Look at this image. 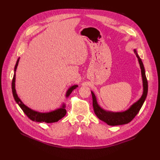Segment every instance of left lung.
Instances as JSON below:
<instances>
[{
	"instance_id": "8db88e82",
	"label": "left lung",
	"mask_w": 160,
	"mask_h": 160,
	"mask_svg": "<svg viewBox=\"0 0 160 160\" xmlns=\"http://www.w3.org/2000/svg\"><path fill=\"white\" fill-rule=\"evenodd\" d=\"M134 53H135V55H136L139 61V63H140V66L142 71V80H143L144 91L143 94H142V96L140 100L132 104L128 110L123 112L113 113V112L107 111L102 109V108L98 105L96 100V98L95 96L94 93L91 91V94H92L93 98V107L95 113H96L97 117L99 118L100 120L106 122L108 125L117 126L129 123V122L132 120V119L136 116L137 114L139 113V111H140V108H142V105H143L144 102L146 98H147L148 93V82L147 77H146L144 64L142 63V61L140 56H138V54L135 49L134 50Z\"/></svg>"
}]
</instances>
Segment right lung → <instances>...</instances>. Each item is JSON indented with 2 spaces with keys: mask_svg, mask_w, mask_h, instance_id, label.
Wrapping results in <instances>:
<instances>
[{
  "mask_svg": "<svg viewBox=\"0 0 160 160\" xmlns=\"http://www.w3.org/2000/svg\"><path fill=\"white\" fill-rule=\"evenodd\" d=\"M19 58L17 60V62L16 63V65L14 67V73H16V68L18 66V64L19 62ZM15 76L16 74L14 73L13 75V78L12 80V93H13V96L14 98V100L19 105V107L21 108V109L23 111L24 113L26 114L27 116H28L30 120L32 121L38 122H46V123H53V122H56L60 119H62L64 115L67 113V111L65 109V105L63 104L62 107L58 108V109H56L55 111L49 112V113H40V112H37L33 111L31 108L28 107L26 105L24 104L22 101L20 100V98L18 97V95L16 94V91L15 89ZM78 87V85H73L71 87H70L69 89H68L66 96L68 97L71 94L72 91L76 89Z\"/></svg>",
  "mask_w": 160,
  "mask_h": 160,
  "instance_id": "1",
  "label": "right lung"
}]
</instances>
